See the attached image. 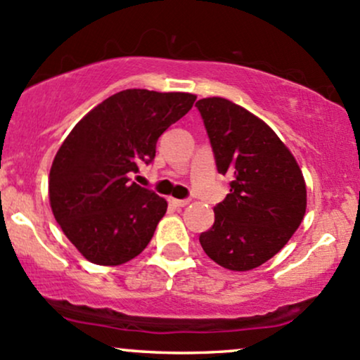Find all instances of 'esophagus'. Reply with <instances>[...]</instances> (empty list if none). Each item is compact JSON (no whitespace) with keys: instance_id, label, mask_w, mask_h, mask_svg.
Returning <instances> with one entry per match:
<instances>
[{"instance_id":"34e87169","label":"esophagus","mask_w":360,"mask_h":360,"mask_svg":"<svg viewBox=\"0 0 360 360\" xmlns=\"http://www.w3.org/2000/svg\"><path fill=\"white\" fill-rule=\"evenodd\" d=\"M169 204L173 205V207H185V205L188 204V200H180V199H169Z\"/></svg>"}]
</instances>
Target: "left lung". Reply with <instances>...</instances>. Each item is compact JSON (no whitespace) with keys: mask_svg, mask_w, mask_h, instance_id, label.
Here are the masks:
<instances>
[{"mask_svg":"<svg viewBox=\"0 0 360 360\" xmlns=\"http://www.w3.org/2000/svg\"><path fill=\"white\" fill-rule=\"evenodd\" d=\"M216 158L231 176L214 207V224L199 236L221 267L246 272L284 248L306 212V181L296 158L267 124L240 105L211 96L195 103Z\"/></svg>","mask_w":360,"mask_h":360,"instance_id":"left-lung-1","label":"left lung"}]
</instances>
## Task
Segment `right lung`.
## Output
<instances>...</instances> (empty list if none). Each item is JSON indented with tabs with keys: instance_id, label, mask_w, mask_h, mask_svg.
<instances>
[{
	"instance_id": "right-lung-1",
	"label": "right lung",
	"mask_w": 360,
	"mask_h": 360,
	"mask_svg": "<svg viewBox=\"0 0 360 360\" xmlns=\"http://www.w3.org/2000/svg\"><path fill=\"white\" fill-rule=\"evenodd\" d=\"M195 98L181 91H119L88 112L60 144L49 173L51 209L88 262L122 265L151 241L168 204L129 175L155 160L158 137Z\"/></svg>"
}]
</instances>
